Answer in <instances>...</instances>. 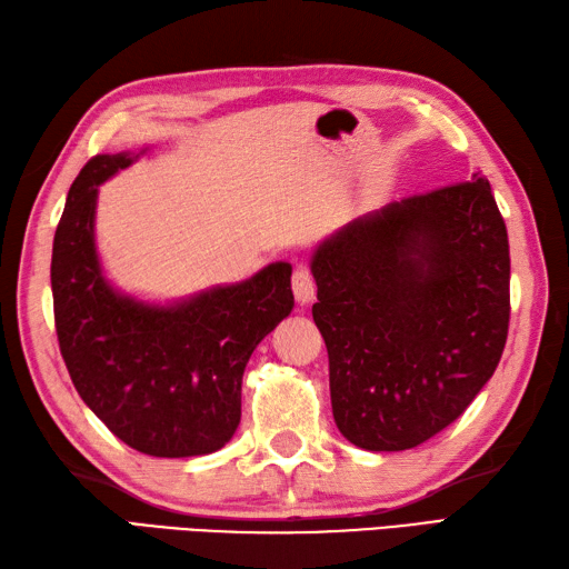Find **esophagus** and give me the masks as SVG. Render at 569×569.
I'll return each mask as SVG.
<instances>
[{"label": "esophagus", "mask_w": 569, "mask_h": 569, "mask_svg": "<svg viewBox=\"0 0 569 569\" xmlns=\"http://www.w3.org/2000/svg\"><path fill=\"white\" fill-rule=\"evenodd\" d=\"M293 296L300 306H308L312 303V298H316V281H312V273L308 266H298L293 271Z\"/></svg>", "instance_id": "34e87169"}]
</instances>
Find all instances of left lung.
<instances>
[{"instance_id":"obj_1","label":"left lung","mask_w":569,"mask_h":569,"mask_svg":"<svg viewBox=\"0 0 569 569\" xmlns=\"http://www.w3.org/2000/svg\"><path fill=\"white\" fill-rule=\"evenodd\" d=\"M332 416L371 452L430 440L497 371L509 335V234L485 176L389 202L310 257Z\"/></svg>"}]
</instances>
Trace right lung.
I'll return each instance as SVG.
<instances>
[{
    "label": "right lung",
    "mask_w": 569,
    "mask_h": 569,
    "mask_svg": "<svg viewBox=\"0 0 569 569\" xmlns=\"http://www.w3.org/2000/svg\"><path fill=\"white\" fill-rule=\"evenodd\" d=\"M141 153L94 156L68 190L51 259L60 355L84 406L119 440L151 457L210 455L239 426L251 352L291 316L293 269L273 261L171 303L119 291L94 237L98 196Z\"/></svg>",
    "instance_id": "add662e5"
}]
</instances>
